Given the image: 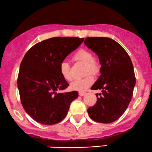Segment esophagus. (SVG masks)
<instances>
[{"label":"esophagus","mask_w":152,"mask_h":152,"mask_svg":"<svg viewBox=\"0 0 152 152\" xmlns=\"http://www.w3.org/2000/svg\"><path fill=\"white\" fill-rule=\"evenodd\" d=\"M78 94H79L80 96H84L85 94H86V93H85V92H79Z\"/></svg>","instance_id":"obj_1"}]
</instances>
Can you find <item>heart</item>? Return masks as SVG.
Returning a JSON list of instances; mask_svg holds the SVG:
<instances>
[{"label":"heart","instance_id":"obj_1","mask_svg":"<svg viewBox=\"0 0 152 152\" xmlns=\"http://www.w3.org/2000/svg\"><path fill=\"white\" fill-rule=\"evenodd\" d=\"M74 59L76 61L84 64V74H90L96 75L99 71V65L98 62L93 58V55L88 50L85 49L79 50L74 56ZM60 72L63 78L66 81H71L72 79V75L71 74L70 64L66 61H64L60 64ZM94 82V78L88 75L81 79H76L71 83V89L77 91H85L89 88Z\"/></svg>","mask_w":152,"mask_h":152}]
</instances>
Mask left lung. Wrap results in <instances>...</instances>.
Segmentation results:
<instances>
[{"instance_id": "left-lung-1", "label": "left lung", "mask_w": 152, "mask_h": 152, "mask_svg": "<svg viewBox=\"0 0 152 152\" xmlns=\"http://www.w3.org/2000/svg\"><path fill=\"white\" fill-rule=\"evenodd\" d=\"M85 45L96 54L101 75L91 88L102 90L97 102L88 108L89 117L99 123L117 120L132 100L136 78L129 56L119 43L106 37L86 38Z\"/></svg>"}]
</instances>
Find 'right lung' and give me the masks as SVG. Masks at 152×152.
<instances>
[{
	"label": "right lung",
	"instance_id": "add662e5",
	"mask_svg": "<svg viewBox=\"0 0 152 152\" xmlns=\"http://www.w3.org/2000/svg\"><path fill=\"white\" fill-rule=\"evenodd\" d=\"M84 38L55 37L36 43L28 50L20 66L18 88L23 107L33 119L45 125L61 121L76 91L57 93L69 86L60 72V64Z\"/></svg>",
	"mask_w": 152,
	"mask_h": 152
}]
</instances>
